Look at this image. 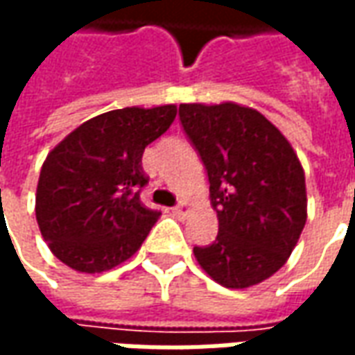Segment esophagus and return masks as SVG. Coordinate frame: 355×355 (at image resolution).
I'll return each mask as SVG.
<instances>
[{
    "instance_id": "obj_1",
    "label": "esophagus",
    "mask_w": 355,
    "mask_h": 355,
    "mask_svg": "<svg viewBox=\"0 0 355 355\" xmlns=\"http://www.w3.org/2000/svg\"><path fill=\"white\" fill-rule=\"evenodd\" d=\"M188 211H190V207H188V203H184V201H180L177 207H173V215H177L178 218H184V216L188 215Z\"/></svg>"
}]
</instances>
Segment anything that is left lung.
Wrapping results in <instances>:
<instances>
[{
  "mask_svg": "<svg viewBox=\"0 0 355 355\" xmlns=\"http://www.w3.org/2000/svg\"><path fill=\"white\" fill-rule=\"evenodd\" d=\"M180 123L209 177L218 234L193 247L200 266L228 289H247L287 262L306 224L304 171L282 131L236 102L180 104Z\"/></svg>",
  "mask_w": 355,
  "mask_h": 355,
  "instance_id": "8db88e82",
  "label": "left lung"
}]
</instances>
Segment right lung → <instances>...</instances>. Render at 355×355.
Instances as JSON below:
<instances>
[{
    "label": "right lung",
    "mask_w": 355,
    "mask_h": 355,
    "mask_svg": "<svg viewBox=\"0 0 355 355\" xmlns=\"http://www.w3.org/2000/svg\"><path fill=\"white\" fill-rule=\"evenodd\" d=\"M175 116V104L112 110L51 150L37 180L35 218L58 261L101 274L139 251L162 215L140 201L148 184L142 154Z\"/></svg>",
    "instance_id": "1"
}]
</instances>
